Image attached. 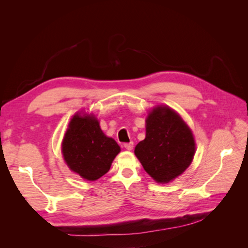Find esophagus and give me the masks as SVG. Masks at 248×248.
<instances>
[{
    "instance_id": "34e87169",
    "label": "esophagus",
    "mask_w": 248,
    "mask_h": 248,
    "mask_svg": "<svg viewBox=\"0 0 248 248\" xmlns=\"http://www.w3.org/2000/svg\"><path fill=\"white\" fill-rule=\"evenodd\" d=\"M124 148L126 150H128V151H130V150L133 149V142L130 141V142H126V144H124Z\"/></svg>"
}]
</instances>
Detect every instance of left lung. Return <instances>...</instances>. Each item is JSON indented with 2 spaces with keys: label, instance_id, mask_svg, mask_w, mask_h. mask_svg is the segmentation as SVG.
<instances>
[{
  "label": "left lung",
  "instance_id": "obj_1",
  "mask_svg": "<svg viewBox=\"0 0 248 248\" xmlns=\"http://www.w3.org/2000/svg\"><path fill=\"white\" fill-rule=\"evenodd\" d=\"M196 152L193 134L177 112L154 108L146 120V138L134 149L142 168L156 182L169 183L190 166Z\"/></svg>",
  "mask_w": 248,
  "mask_h": 248
}]
</instances>
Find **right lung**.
Wrapping results in <instances>:
<instances>
[{"instance_id": "right-lung-1", "label": "right lung", "mask_w": 248, "mask_h": 248, "mask_svg": "<svg viewBox=\"0 0 248 248\" xmlns=\"http://www.w3.org/2000/svg\"><path fill=\"white\" fill-rule=\"evenodd\" d=\"M121 151L116 140L108 138L93 115H74L62 142V153L68 168L89 181H95L109 170Z\"/></svg>"}]
</instances>
